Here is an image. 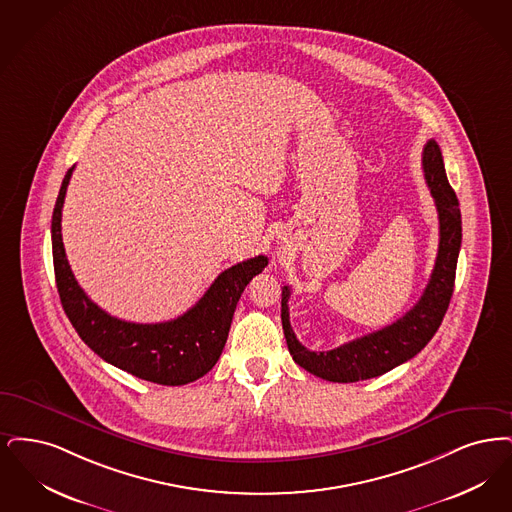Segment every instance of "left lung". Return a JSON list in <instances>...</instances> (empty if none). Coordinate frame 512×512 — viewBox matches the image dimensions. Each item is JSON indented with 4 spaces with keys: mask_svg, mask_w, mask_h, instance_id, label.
Segmentation results:
<instances>
[{
    "mask_svg": "<svg viewBox=\"0 0 512 512\" xmlns=\"http://www.w3.org/2000/svg\"><path fill=\"white\" fill-rule=\"evenodd\" d=\"M424 179L436 202L440 220V245L430 281L419 302L392 325L346 342L329 352H312L304 348L289 321L290 289L281 294V321L290 356L315 377L331 382H357L380 377L407 359L417 356L442 325L453 287L455 269L461 250V210L455 191L445 176L444 156L440 145L428 139L423 149Z\"/></svg>",
    "mask_w": 512,
    "mask_h": 512,
    "instance_id": "1",
    "label": "left lung"
}]
</instances>
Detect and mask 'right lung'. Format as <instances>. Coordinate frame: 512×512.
<instances>
[{"label": "right lung", "instance_id": "add662e5", "mask_svg": "<svg viewBox=\"0 0 512 512\" xmlns=\"http://www.w3.org/2000/svg\"><path fill=\"white\" fill-rule=\"evenodd\" d=\"M74 166L63 179L51 220L55 281L63 310L89 348L114 367L137 378L181 386L204 377L222 356L237 302L254 275L267 266L266 256H254L225 269L199 302L164 323H130L103 312L74 279L68 266L61 212Z\"/></svg>", "mask_w": 512, "mask_h": 512}]
</instances>
